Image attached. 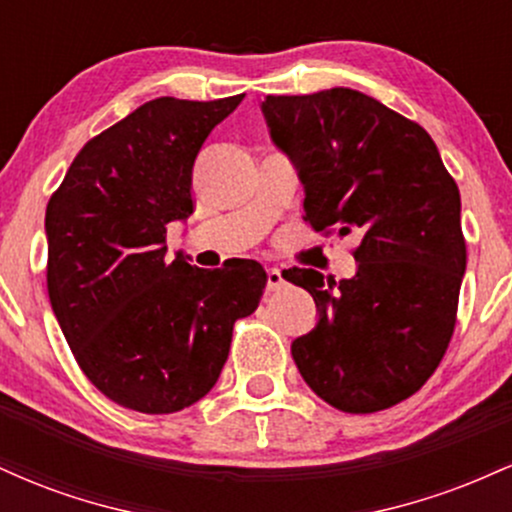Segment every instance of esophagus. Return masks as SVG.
Segmentation results:
<instances>
[{
	"label": "esophagus",
	"mask_w": 512,
	"mask_h": 512,
	"mask_svg": "<svg viewBox=\"0 0 512 512\" xmlns=\"http://www.w3.org/2000/svg\"><path fill=\"white\" fill-rule=\"evenodd\" d=\"M286 284V276H284V272H281L279 267H269L267 269V289L269 291H276V289H281V286Z\"/></svg>",
	"instance_id": "34e87169"
}]
</instances>
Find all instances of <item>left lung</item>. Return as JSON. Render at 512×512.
<instances>
[{"label":"left lung","mask_w":512,"mask_h":512,"mask_svg":"<svg viewBox=\"0 0 512 512\" xmlns=\"http://www.w3.org/2000/svg\"><path fill=\"white\" fill-rule=\"evenodd\" d=\"M262 113L298 170L313 231H361L354 279L286 272L320 313L293 361L334 409L395 407L431 378L455 330L467 267L457 182L424 127L354 88L267 96Z\"/></svg>","instance_id":"1"}]
</instances>
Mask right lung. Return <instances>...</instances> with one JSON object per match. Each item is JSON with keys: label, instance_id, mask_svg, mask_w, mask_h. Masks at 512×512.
<instances>
[{"label": "right lung", "instance_id": "obj_1", "mask_svg": "<svg viewBox=\"0 0 512 512\" xmlns=\"http://www.w3.org/2000/svg\"><path fill=\"white\" fill-rule=\"evenodd\" d=\"M245 93L156 98L84 144L45 211L48 296L69 349L105 397L173 414L219 380L233 325L255 313V260L199 269L168 257L170 221L195 211L192 168Z\"/></svg>", "mask_w": 512, "mask_h": 512}]
</instances>
